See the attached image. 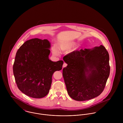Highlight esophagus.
<instances>
[{
    "mask_svg": "<svg viewBox=\"0 0 123 123\" xmlns=\"http://www.w3.org/2000/svg\"><path fill=\"white\" fill-rule=\"evenodd\" d=\"M67 64L66 63H63V67H66L67 66Z\"/></svg>",
    "mask_w": 123,
    "mask_h": 123,
    "instance_id": "esophagus-1",
    "label": "esophagus"
}]
</instances>
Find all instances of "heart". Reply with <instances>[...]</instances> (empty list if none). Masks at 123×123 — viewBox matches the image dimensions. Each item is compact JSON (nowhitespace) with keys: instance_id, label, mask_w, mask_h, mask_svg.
Returning <instances> with one entry per match:
<instances>
[{"instance_id":"1","label":"heart","mask_w":123,"mask_h":123,"mask_svg":"<svg viewBox=\"0 0 123 123\" xmlns=\"http://www.w3.org/2000/svg\"><path fill=\"white\" fill-rule=\"evenodd\" d=\"M75 44V43L74 42H68L66 43H60L58 45V48L61 51H64L69 50ZM53 54L55 55H58L59 54V52L58 49L56 48H53L52 49Z\"/></svg>"}]
</instances>
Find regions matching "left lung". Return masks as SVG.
Masks as SVG:
<instances>
[{"instance_id": "obj_1", "label": "left lung", "mask_w": 123, "mask_h": 123, "mask_svg": "<svg viewBox=\"0 0 123 123\" xmlns=\"http://www.w3.org/2000/svg\"><path fill=\"white\" fill-rule=\"evenodd\" d=\"M63 60L68 65L62 75L72 99L88 100L103 92L110 73L109 54L104 46L73 51Z\"/></svg>"}]
</instances>
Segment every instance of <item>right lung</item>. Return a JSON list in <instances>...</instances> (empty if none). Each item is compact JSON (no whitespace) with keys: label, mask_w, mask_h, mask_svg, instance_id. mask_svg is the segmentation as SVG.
Segmentation results:
<instances>
[{"label":"right lung","mask_w":123,"mask_h":123,"mask_svg":"<svg viewBox=\"0 0 123 123\" xmlns=\"http://www.w3.org/2000/svg\"><path fill=\"white\" fill-rule=\"evenodd\" d=\"M50 48L48 40L34 38L25 42L16 53L13 68L16 82L19 89L30 97L46 96L53 73L62 69V61L49 59Z\"/></svg>","instance_id":"obj_1"}]
</instances>
